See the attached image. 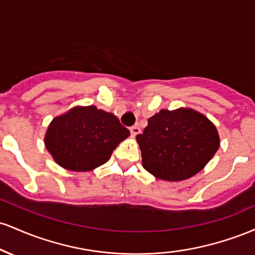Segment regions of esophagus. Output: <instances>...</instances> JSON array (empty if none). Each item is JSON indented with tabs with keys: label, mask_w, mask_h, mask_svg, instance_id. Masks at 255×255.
I'll return each mask as SVG.
<instances>
[{
	"label": "esophagus",
	"mask_w": 255,
	"mask_h": 255,
	"mask_svg": "<svg viewBox=\"0 0 255 255\" xmlns=\"http://www.w3.org/2000/svg\"><path fill=\"white\" fill-rule=\"evenodd\" d=\"M130 133H131V135H133V136L137 135V134L140 133L139 126H131V127H130Z\"/></svg>",
	"instance_id": "1"
}]
</instances>
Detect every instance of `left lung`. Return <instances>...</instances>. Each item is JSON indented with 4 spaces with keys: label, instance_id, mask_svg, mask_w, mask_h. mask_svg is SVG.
Segmentation results:
<instances>
[{
    "label": "left lung",
    "instance_id": "obj_1",
    "mask_svg": "<svg viewBox=\"0 0 255 255\" xmlns=\"http://www.w3.org/2000/svg\"><path fill=\"white\" fill-rule=\"evenodd\" d=\"M142 165L160 180L182 181L198 174L219 147L215 125L192 109L160 110L137 134Z\"/></svg>",
    "mask_w": 255,
    "mask_h": 255
}]
</instances>
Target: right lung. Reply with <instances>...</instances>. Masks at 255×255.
I'll use <instances>...</instances> for the list:
<instances>
[{"instance_id":"1","label":"right lung","mask_w":255,"mask_h":255,"mask_svg":"<svg viewBox=\"0 0 255 255\" xmlns=\"http://www.w3.org/2000/svg\"><path fill=\"white\" fill-rule=\"evenodd\" d=\"M129 130L113 114L77 107L52 120L45 146L57 164L72 171H90L104 164Z\"/></svg>"}]
</instances>
